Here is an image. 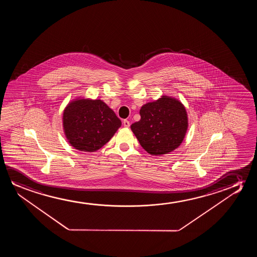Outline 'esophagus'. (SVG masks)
<instances>
[{"instance_id":"obj_1","label":"esophagus","mask_w":257,"mask_h":257,"mask_svg":"<svg viewBox=\"0 0 257 257\" xmlns=\"http://www.w3.org/2000/svg\"><path fill=\"white\" fill-rule=\"evenodd\" d=\"M123 124L124 127H129L130 126V122L128 120L124 119L123 121Z\"/></svg>"}]
</instances>
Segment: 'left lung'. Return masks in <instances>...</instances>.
<instances>
[{
	"label": "left lung",
	"mask_w": 257,
	"mask_h": 257,
	"mask_svg": "<svg viewBox=\"0 0 257 257\" xmlns=\"http://www.w3.org/2000/svg\"><path fill=\"white\" fill-rule=\"evenodd\" d=\"M141 120L131 125L141 147L152 155L169 154L183 142L188 129L186 109L179 100L162 95L140 110Z\"/></svg>",
	"instance_id": "8db88e82"
}]
</instances>
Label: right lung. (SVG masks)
Instances as JSON below:
<instances>
[{"instance_id":"add662e5","label":"right lung","mask_w":257,"mask_h":257,"mask_svg":"<svg viewBox=\"0 0 257 257\" xmlns=\"http://www.w3.org/2000/svg\"><path fill=\"white\" fill-rule=\"evenodd\" d=\"M62 119L67 141L82 152L97 151L121 126V120L100 99H75L64 109Z\"/></svg>"}]
</instances>
